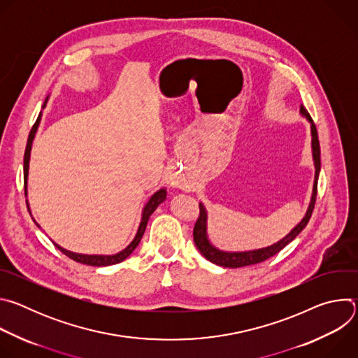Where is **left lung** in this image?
<instances>
[{
    "mask_svg": "<svg viewBox=\"0 0 358 358\" xmlns=\"http://www.w3.org/2000/svg\"><path fill=\"white\" fill-rule=\"evenodd\" d=\"M300 115L310 123L312 156H313V164H315V182H313V191H312V198L309 202L308 211H306L301 221L286 236H283L282 239H279L278 242L269 246L259 248V249H250V250H222L210 241L208 213H207V208L203 207V203L199 202V218L194 227V242L198 250L203 255V258H207L210 262L224 268H242V266L264 262L271 257H273V255H276L278 252H280L286 245H289L304 229V227L308 225L315 208L316 195H317V178L320 173V144H319L316 126L312 117L309 116V113L306 112V109L301 105H300Z\"/></svg>",
    "mask_w": 358,
    "mask_h": 358,
    "instance_id": "obj_1",
    "label": "left lung"
}]
</instances>
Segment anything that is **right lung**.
Returning <instances> with one entry per match:
<instances>
[{
  "mask_svg": "<svg viewBox=\"0 0 358 358\" xmlns=\"http://www.w3.org/2000/svg\"><path fill=\"white\" fill-rule=\"evenodd\" d=\"M48 99H49V94L48 97L45 99L43 105H42V110L46 108V103H48ZM41 119H42V112L39 113L34 127L31 129V133L28 136V141H27V148H25V156H24V184H25V196H28V173H29V160H31V150H32V143H34V138H35V134L38 131V127H39V123H41ZM167 198V189L166 188H160L159 191H156L155 194H152L148 201L145 202V206L143 207V211H141V220H140V224H138V228H137V232L133 238V241L124 248L122 249L120 252L117 253H113V255H86V253H78V252H72V250H68L65 248H62L61 245L55 243L54 241V245L61 250L64 252L66 257H69L71 259L79 262V264H83V265H90V266H110V265H116V264H120L122 261H124L126 258H129L131 252L136 249V246L140 243L141 238H143V234L145 231V227H147V222H148V218L150 215L155 213L157 210V207L160 206V203H163ZM27 206H28V210H29V202L27 199ZM34 222L36 224V227H39V224L34 220ZM41 228V227H39Z\"/></svg>",
  "mask_w": 358,
  "mask_h": 358,
  "instance_id": "right-lung-1",
  "label": "right lung"
}]
</instances>
